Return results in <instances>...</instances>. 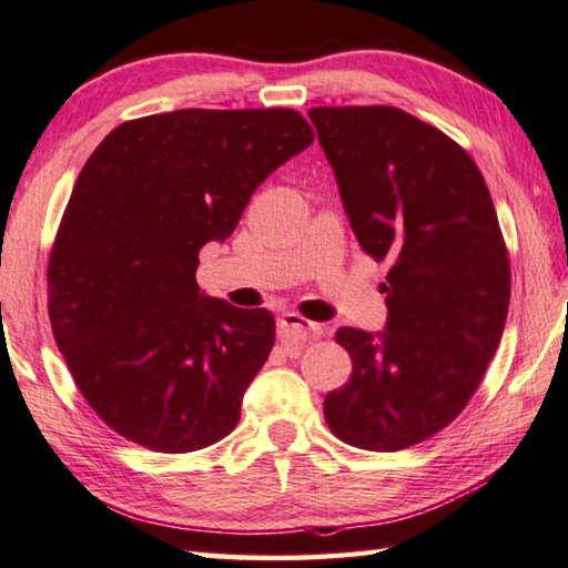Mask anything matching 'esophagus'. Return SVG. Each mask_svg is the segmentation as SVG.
<instances>
[{"instance_id": "esophagus-1", "label": "esophagus", "mask_w": 568, "mask_h": 568, "mask_svg": "<svg viewBox=\"0 0 568 568\" xmlns=\"http://www.w3.org/2000/svg\"><path fill=\"white\" fill-rule=\"evenodd\" d=\"M316 334H321V326L314 324V321H308L294 312H286L280 316V336L284 341H306Z\"/></svg>"}]
</instances>
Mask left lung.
Returning <instances> with one entry per match:
<instances>
[{
  "label": "left lung",
  "instance_id": "left-lung-1",
  "mask_svg": "<svg viewBox=\"0 0 568 568\" xmlns=\"http://www.w3.org/2000/svg\"><path fill=\"white\" fill-rule=\"evenodd\" d=\"M363 252L388 260L378 334L338 328L351 381L326 395L338 440L393 453L465 408L505 331L511 274L485 178L443 131L393 105L312 109Z\"/></svg>",
  "mask_w": 568,
  "mask_h": 568
}]
</instances>
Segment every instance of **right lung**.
Returning <instances> with one entry per match:
<instances>
[{
  "mask_svg": "<svg viewBox=\"0 0 568 568\" xmlns=\"http://www.w3.org/2000/svg\"><path fill=\"white\" fill-rule=\"evenodd\" d=\"M312 143L292 109H183L121 123L85 160L51 250L49 318L81 395L125 440L192 453L240 423L274 316L200 292L197 254Z\"/></svg>",
  "mask_w": 568,
  "mask_h": 568,
  "instance_id": "right-lung-1",
  "label": "right lung"
}]
</instances>
